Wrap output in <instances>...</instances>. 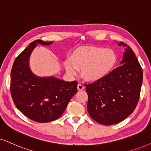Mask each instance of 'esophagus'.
Wrapping results in <instances>:
<instances>
[{
    "instance_id": "esophagus-1",
    "label": "esophagus",
    "mask_w": 151,
    "mask_h": 151,
    "mask_svg": "<svg viewBox=\"0 0 151 151\" xmlns=\"http://www.w3.org/2000/svg\"><path fill=\"white\" fill-rule=\"evenodd\" d=\"M77 89L79 90H83L84 89V86L81 83H78Z\"/></svg>"
}]
</instances>
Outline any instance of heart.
<instances>
[{"label": "heart", "instance_id": "heart-1", "mask_svg": "<svg viewBox=\"0 0 151 151\" xmlns=\"http://www.w3.org/2000/svg\"><path fill=\"white\" fill-rule=\"evenodd\" d=\"M117 57L113 50L101 47L78 48L65 60L64 65L68 73L76 74L81 70V76L90 82L104 79L115 67Z\"/></svg>", "mask_w": 151, "mask_h": 151}]
</instances>
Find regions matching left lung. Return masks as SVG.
Returning <instances> with one entry per match:
<instances>
[{"mask_svg":"<svg viewBox=\"0 0 151 151\" xmlns=\"http://www.w3.org/2000/svg\"><path fill=\"white\" fill-rule=\"evenodd\" d=\"M124 49L122 65L100 81L85 84L88 96L87 109L97 123L112 125L132 113L139 99L143 71L134 52L120 42Z\"/></svg>","mask_w":151,"mask_h":151,"instance_id":"obj_1","label":"left lung"}]
</instances>
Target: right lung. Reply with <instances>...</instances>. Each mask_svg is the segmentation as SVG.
I'll list each match as a JSON object with an SVG mask.
<instances>
[{"instance_id":"right-lung-1","label":"right lung","mask_w":151,"mask_h":151,"mask_svg":"<svg viewBox=\"0 0 151 151\" xmlns=\"http://www.w3.org/2000/svg\"><path fill=\"white\" fill-rule=\"evenodd\" d=\"M37 43L52 41L36 40L17 57L11 71L10 92L16 107L27 117L39 123L55 121L65 111L77 92V81L68 82L54 77H39L30 70L29 59Z\"/></svg>"}]
</instances>
